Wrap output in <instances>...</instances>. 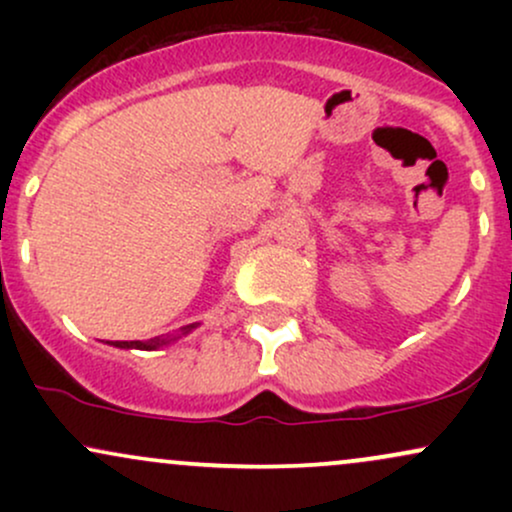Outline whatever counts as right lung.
I'll return each mask as SVG.
<instances>
[{"label": "right lung", "instance_id": "add662e5", "mask_svg": "<svg viewBox=\"0 0 512 512\" xmlns=\"http://www.w3.org/2000/svg\"><path fill=\"white\" fill-rule=\"evenodd\" d=\"M195 325H187L185 332H190ZM166 344V339H146V342H113V346H120V349H144V351H151V349H158V346Z\"/></svg>", "mask_w": 512, "mask_h": 512}]
</instances>
